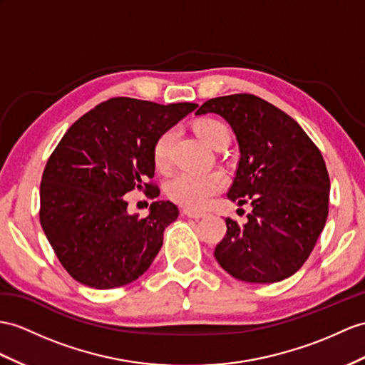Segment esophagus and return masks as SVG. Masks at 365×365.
<instances>
[{
	"mask_svg": "<svg viewBox=\"0 0 365 365\" xmlns=\"http://www.w3.org/2000/svg\"><path fill=\"white\" fill-rule=\"evenodd\" d=\"M182 213H184V215L190 217V218H202V217H206V212H198V210H192V209H184Z\"/></svg>",
	"mask_w": 365,
	"mask_h": 365,
	"instance_id": "obj_1",
	"label": "esophagus"
}]
</instances>
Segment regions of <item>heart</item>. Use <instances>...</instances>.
<instances>
[{"label":"heart","instance_id":"heart-1","mask_svg":"<svg viewBox=\"0 0 365 365\" xmlns=\"http://www.w3.org/2000/svg\"><path fill=\"white\" fill-rule=\"evenodd\" d=\"M197 135L207 147L215 150L218 145L229 142L226 125L217 120H204L197 125ZM176 138L175 130H168L158 139L155 145V164L159 170H165L170 165V152ZM225 176L218 172L198 173L180 172L167 181V195L175 202L189 209H204L210 202L213 195L225 187Z\"/></svg>","mask_w":365,"mask_h":365}]
</instances>
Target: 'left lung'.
Masks as SVG:
<instances>
[{"label": "left lung", "instance_id": "8db88e82", "mask_svg": "<svg viewBox=\"0 0 365 365\" xmlns=\"http://www.w3.org/2000/svg\"><path fill=\"white\" fill-rule=\"evenodd\" d=\"M209 113L229 123L238 144L227 198L252 209L243 225L225 220L215 259L238 280H285L307 262L325 226L330 178L324 158L294 119L257 96L215 97L195 114Z\"/></svg>", "mask_w": 365, "mask_h": 365}]
</instances>
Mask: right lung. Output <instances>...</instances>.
<instances>
[{"mask_svg":"<svg viewBox=\"0 0 365 365\" xmlns=\"http://www.w3.org/2000/svg\"><path fill=\"white\" fill-rule=\"evenodd\" d=\"M197 103L159 105L114 97L73 123L43 172L40 223L60 263L82 285L111 289L144 274L163 246L164 230L180 215L155 201L145 218L130 215L125 195L159 189L155 145Z\"/></svg>","mask_w":365,"mask_h":365,"instance_id":"1","label":"right lung"}]
</instances>
